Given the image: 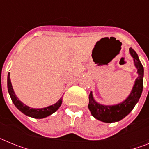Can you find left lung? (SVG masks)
Masks as SVG:
<instances>
[{"mask_svg": "<svg viewBox=\"0 0 149 149\" xmlns=\"http://www.w3.org/2000/svg\"><path fill=\"white\" fill-rule=\"evenodd\" d=\"M130 54L133 56L134 65L137 68L138 77L135 81L131 94L123 102L116 105L104 106L97 103L93 97L92 92L89 95V107L91 113L95 119L101 122L111 123L119 122L128 115L134 109L136 104L139 101L143 88V74L144 69L139 60L137 54L133 48H129Z\"/></svg>", "mask_w": 149, "mask_h": 149, "instance_id": "1", "label": "left lung"}]
</instances>
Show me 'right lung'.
Segmentation results:
<instances>
[{
	"instance_id": "1",
	"label": "right lung",
	"mask_w": 149,
	"mask_h": 149,
	"mask_svg": "<svg viewBox=\"0 0 149 149\" xmlns=\"http://www.w3.org/2000/svg\"><path fill=\"white\" fill-rule=\"evenodd\" d=\"M7 88L8 92L10 93V98H11L13 104H15V106L17 108L20 110L21 112H22L24 114H25L26 116L33 117V118H35V119H42V118H45V117L54 113V112H56V110H58L59 107L61 105L62 101H63V98H61L56 104L51 105V106L45 107V108H30V107H27V105L22 103V101H19V99L15 95V93L13 91V86H12L11 81H10V72L8 74L7 77Z\"/></svg>"
}]
</instances>
